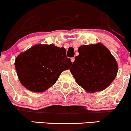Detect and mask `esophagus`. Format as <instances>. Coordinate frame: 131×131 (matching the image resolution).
<instances>
[{
    "label": "esophagus",
    "instance_id": "obj_1",
    "mask_svg": "<svg viewBox=\"0 0 131 131\" xmlns=\"http://www.w3.org/2000/svg\"><path fill=\"white\" fill-rule=\"evenodd\" d=\"M71 61L72 62V63H73L74 62V61H75V58L74 57H73V58H71Z\"/></svg>",
    "mask_w": 131,
    "mask_h": 131
}]
</instances>
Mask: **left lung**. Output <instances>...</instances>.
I'll list each match as a JSON object with an SVG mask.
<instances>
[{
    "mask_svg": "<svg viewBox=\"0 0 131 131\" xmlns=\"http://www.w3.org/2000/svg\"><path fill=\"white\" fill-rule=\"evenodd\" d=\"M78 52L70 70L77 83L88 92L109 86L118 72V64L109 50L98 43L81 46Z\"/></svg>",
    "mask_w": 131,
    "mask_h": 131,
    "instance_id": "8db88e82",
    "label": "left lung"
}]
</instances>
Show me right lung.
I'll list each match as a JSON object with an SVG mask.
<instances>
[{
  "label": "right lung",
  "instance_id": "1",
  "mask_svg": "<svg viewBox=\"0 0 131 131\" xmlns=\"http://www.w3.org/2000/svg\"><path fill=\"white\" fill-rule=\"evenodd\" d=\"M72 64L70 59L67 57V50L54 44L35 45L19 54L14 63L22 85L37 92L52 86L61 73Z\"/></svg>",
  "mask_w": 131,
  "mask_h": 131
}]
</instances>
